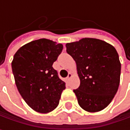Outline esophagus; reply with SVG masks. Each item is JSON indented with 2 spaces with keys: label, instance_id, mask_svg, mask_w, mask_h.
Masks as SVG:
<instances>
[{
  "label": "esophagus",
  "instance_id": "34e87169",
  "mask_svg": "<svg viewBox=\"0 0 130 130\" xmlns=\"http://www.w3.org/2000/svg\"><path fill=\"white\" fill-rule=\"evenodd\" d=\"M71 77H72V73L69 72V74H68V76H67V79L68 80H69Z\"/></svg>",
  "mask_w": 130,
  "mask_h": 130
}]
</instances>
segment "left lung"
I'll return each mask as SVG.
<instances>
[{
  "instance_id": "left-lung-1",
  "label": "left lung",
  "mask_w": 130,
  "mask_h": 130,
  "mask_svg": "<svg viewBox=\"0 0 130 130\" xmlns=\"http://www.w3.org/2000/svg\"><path fill=\"white\" fill-rule=\"evenodd\" d=\"M67 52L74 58L80 85L74 90L80 107L97 112L107 107L117 92L121 63L115 47L95 38L67 43Z\"/></svg>"
}]
</instances>
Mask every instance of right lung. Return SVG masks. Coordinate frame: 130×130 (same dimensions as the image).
<instances>
[{"instance_id": "obj_1", "label": "right lung", "mask_w": 130, "mask_h": 130, "mask_svg": "<svg viewBox=\"0 0 130 130\" xmlns=\"http://www.w3.org/2000/svg\"><path fill=\"white\" fill-rule=\"evenodd\" d=\"M62 50V44L43 38L23 45L13 56L11 67L19 92L37 112L54 110L66 88L53 67Z\"/></svg>"}]
</instances>
